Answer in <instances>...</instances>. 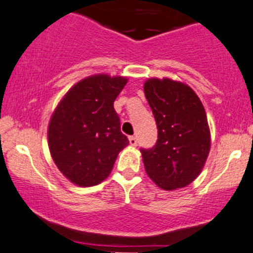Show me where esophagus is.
I'll return each mask as SVG.
<instances>
[{
	"label": "esophagus",
	"mask_w": 253,
	"mask_h": 253,
	"mask_svg": "<svg viewBox=\"0 0 253 253\" xmlns=\"http://www.w3.org/2000/svg\"><path fill=\"white\" fill-rule=\"evenodd\" d=\"M129 143L131 144V146H136V144H137V140H136V137L135 136H130L129 137Z\"/></svg>",
	"instance_id": "esophagus-1"
}]
</instances>
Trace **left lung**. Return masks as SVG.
Returning a JSON list of instances; mask_svg holds the SVG:
<instances>
[{
  "label": "left lung",
  "mask_w": 253,
  "mask_h": 253,
  "mask_svg": "<svg viewBox=\"0 0 253 253\" xmlns=\"http://www.w3.org/2000/svg\"><path fill=\"white\" fill-rule=\"evenodd\" d=\"M143 89L158 126L155 146L141 148L144 169L159 188H184L198 177L211 149L206 110L181 82L149 79Z\"/></svg>",
  "instance_id": "1"
}]
</instances>
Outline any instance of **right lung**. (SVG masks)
<instances>
[{"label":"right lung","instance_id":"obj_1","mask_svg":"<svg viewBox=\"0 0 253 253\" xmlns=\"http://www.w3.org/2000/svg\"><path fill=\"white\" fill-rule=\"evenodd\" d=\"M126 82L104 74L84 79L68 90L51 116V157L76 185L93 186L106 179L119 152L129 144L113 107Z\"/></svg>","mask_w":253,"mask_h":253}]
</instances>
